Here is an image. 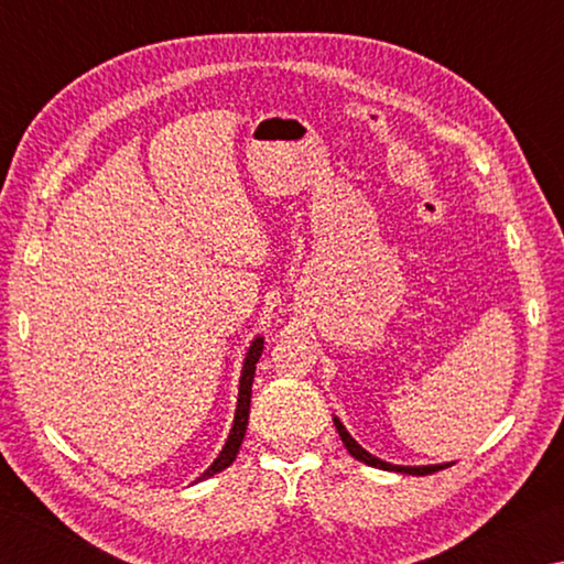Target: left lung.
<instances>
[{
  "instance_id": "1",
  "label": "left lung",
  "mask_w": 564,
  "mask_h": 564,
  "mask_svg": "<svg viewBox=\"0 0 564 564\" xmlns=\"http://www.w3.org/2000/svg\"><path fill=\"white\" fill-rule=\"evenodd\" d=\"M333 423H336V431H338V435H340V441H343V445L348 447V453L356 457V460H360V463H366V465H373V467H380V470H393V473H408V475H431V473H437V470H443V467H447V465H423V467H403V465H390V463H383V460H378V457H373L370 455L368 451H362V447L352 441V437L348 435V431L346 427H343V423L338 417H333Z\"/></svg>"
}]
</instances>
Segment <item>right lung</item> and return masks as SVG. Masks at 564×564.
<instances>
[{"instance_id":"1","label":"right lung","mask_w":564,"mask_h":564,"mask_svg":"<svg viewBox=\"0 0 564 564\" xmlns=\"http://www.w3.org/2000/svg\"><path fill=\"white\" fill-rule=\"evenodd\" d=\"M261 350H263V338H256L253 346L248 348V356L243 362V373H241V388H238V408H236V417H234V427H231V435H228V441L224 445L221 455L216 457L214 465L208 467V470L198 477V480H206V477H212L216 473H221L224 467L231 465L238 455V447L243 443V435H246V425H248V410H251V386H253V376H256V362L261 358Z\"/></svg>"}]
</instances>
